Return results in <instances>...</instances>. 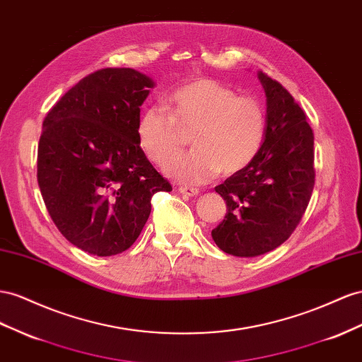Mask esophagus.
Segmentation results:
<instances>
[{"label":"esophagus","mask_w":362,"mask_h":362,"mask_svg":"<svg viewBox=\"0 0 362 362\" xmlns=\"http://www.w3.org/2000/svg\"><path fill=\"white\" fill-rule=\"evenodd\" d=\"M180 193H182L184 197H198L199 189L197 187H189V185H180Z\"/></svg>","instance_id":"34e87169"}]
</instances>
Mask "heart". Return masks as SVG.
Segmentation results:
<instances>
[{
    "label": "heart",
    "mask_w": 362,
    "mask_h": 362,
    "mask_svg": "<svg viewBox=\"0 0 362 362\" xmlns=\"http://www.w3.org/2000/svg\"><path fill=\"white\" fill-rule=\"evenodd\" d=\"M168 110L151 106L136 123L143 153L165 168L182 148V132L192 131L193 151L175 160L168 173L185 184H202L218 175H234L256 160L267 131V114L254 97L231 86L198 77L165 97Z\"/></svg>",
    "instance_id": "heart-1"
}]
</instances>
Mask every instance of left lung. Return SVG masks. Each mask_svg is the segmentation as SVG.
Returning <instances> with one entry per match:
<instances>
[{"instance_id":"obj_1","label":"left lung","mask_w":362,"mask_h":362,"mask_svg":"<svg viewBox=\"0 0 362 362\" xmlns=\"http://www.w3.org/2000/svg\"><path fill=\"white\" fill-rule=\"evenodd\" d=\"M267 94V131L247 169L216 190L227 214L211 238L227 254L254 257L280 247L300 223L315 184L314 132L286 88L259 73Z\"/></svg>"}]
</instances>
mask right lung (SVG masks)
I'll list each match as a JSON object with an SVG mask.
<instances>
[{
	"label": "right lung",
	"mask_w": 362,
	"mask_h": 362,
	"mask_svg": "<svg viewBox=\"0 0 362 362\" xmlns=\"http://www.w3.org/2000/svg\"><path fill=\"white\" fill-rule=\"evenodd\" d=\"M153 82L132 68H102L68 90L44 119L37 184L62 236L115 256L140 236L151 199L172 185L140 149L136 123Z\"/></svg>",
	"instance_id": "add662e5"
}]
</instances>
